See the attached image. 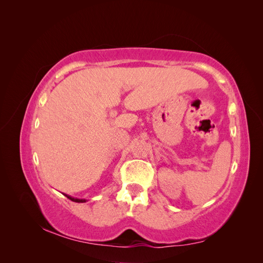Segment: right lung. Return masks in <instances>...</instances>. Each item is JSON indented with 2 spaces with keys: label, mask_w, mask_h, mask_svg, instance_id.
<instances>
[{
  "label": "right lung",
  "mask_w": 263,
  "mask_h": 263,
  "mask_svg": "<svg viewBox=\"0 0 263 263\" xmlns=\"http://www.w3.org/2000/svg\"><path fill=\"white\" fill-rule=\"evenodd\" d=\"M69 200H71V201H73V202H76V203H85L86 202V200L85 198H77V197H72V196H70V195H68V194H65Z\"/></svg>",
  "instance_id": "add662e5"
}]
</instances>
